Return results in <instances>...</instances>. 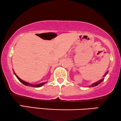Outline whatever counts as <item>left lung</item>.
Here are the masks:
<instances>
[{"instance_id": "left-lung-1", "label": "left lung", "mask_w": 121, "mask_h": 121, "mask_svg": "<svg viewBox=\"0 0 121 121\" xmlns=\"http://www.w3.org/2000/svg\"><path fill=\"white\" fill-rule=\"evenodd\" d=\"M108 71H107L106 72V73H105V74L103 75V78H102L101 79H100V80H99L98 81H97V82H95V83H93L92 84H91V86H89V87H95V86H97V85H98L99 84H100L102 82H103V80H104V77L105 76H106L107 74V73H108Z\"/></svg>"}]
</instances>
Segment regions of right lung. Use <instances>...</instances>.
I'll list each match as a JSON object with an SVG mask.
<instances>
[{
    "label": "right lung",
    "instance_id": "1",
    "mask_svg": "<svg viewBox=\"0 0 121 121\" xmlns=\"http://www.w3.org/2000/svg\"><path fill=\"white\" fill-rule=\"evenodd\" d=\"M13 72H14V74L15 75V76L17 77V78H18L19 81L21 83H22L23 84H24V85H26V86H30V87H42V86H43L44 84L45 83H46V82H43V83H41L38 84H30V83H29L27 82L24 81H23V80L20 79V78H19L18 76H17V74H15V72H14V70H13Z\"/></svg>",
    "mask_w": 121,
    "mask_h": 121
}]
</instances>
